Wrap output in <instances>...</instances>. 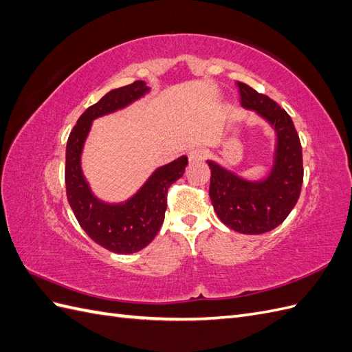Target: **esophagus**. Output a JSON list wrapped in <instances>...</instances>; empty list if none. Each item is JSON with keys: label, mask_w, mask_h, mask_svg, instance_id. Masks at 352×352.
<instances>
[{"label": "esophagus", "mask_w": 352, "mask_h": 352, "mask_svg": "<svg viewBox=\"0 0 352 352\" xmlns=\"http://www.w3.org/2000/svg\"><path fill=\"white\" fill-rule=\"evenodd\" d=\"M188 157H189V162H192V163L202 162V160L207 157V151L202 150V148H194V150L189 151Z\"/></svg>", "instance_id": "esophagus-1"}]
</instances>
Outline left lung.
Segmentation results:
<instances>
[{
    "instance_id": "8db88e82",
    "label": "left lung",
    "mask_w": 352,
    "mask_h": 352,
    "mask_svg": "<svg viewBox=\"0 0 352 352\" xmlns=\"http://www.w3.org/2000/svg\"><path fill=\"white\" fill-rule=\"evenodd\" d=\"M236 87L242 107L255 110L276 129V162L270 176L263 182H248L208 162L210 198L226 226L245 235H260L278 228L300 198L304 179L302 148L291 116L278 102L247 83L236 82Z\"/></svg>"
}]
</instances>
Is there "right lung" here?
I'll return each instance as SVG.
<instances>
[{"label":"right lung","mask_w":352,"mask_h":352,"mask_svg":"<svg viewBox=\"0 0 352 352\" xmlns=\"http://www.w3.org/2000/svg\"><path fill=\"white\" fill-rule=\"evenodd\" d=\"M146 91L144 80H135L105 94L79 117L66 146V194L74 216L94 242L117 254L141 251L155 238L164 221L168 188L184 176L188 164V158L184 155L157 168L140 192L124 204H104L89 190L80 170V154L92 120L123 109Z\"/></svg>","instance_id":"obj_1"}]
</instances>
